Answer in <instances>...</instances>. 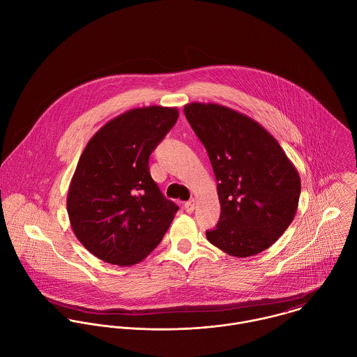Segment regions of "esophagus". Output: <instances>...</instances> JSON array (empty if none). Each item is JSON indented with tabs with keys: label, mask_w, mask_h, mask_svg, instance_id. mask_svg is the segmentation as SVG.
<instances>
[{
	"label": "esophagus",
	"mask_w": 357,
	"mask_h": 357,
	"mask_svg": "<svg viewBox=\"0 0 357 357\" xmlns=\"http://www.w3.org/2000/svg\"><path fill=\"white\" fill-rule=\"evenodd\" d=\"M195 206H196V202H195V200L186 202V203H185V211L189 213V214H192V213L195 211Z\"/></svg>",
	"instance_id": "esophagus-1"
}]
</instances>
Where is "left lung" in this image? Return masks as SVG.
<instances>
[{
    "mask_svg": "<svg viewBox=\"0 0 357 357\" xmlns=\"http://www.w3.org/2000/svg\"><path fill=\"white\" fill-rule=\"evenodd\" d=\"M185 116L204 144L216 178L220 218L206 231L237 258L268 250L292 222L301 195L296 168L257 121L230 107L193 102Z\"/></svg>",
    "mask_w": 357,
    "mask_h": 357,
    "instance_id": "left-lung-1",
    "label": "left lung"
}]
</instances>
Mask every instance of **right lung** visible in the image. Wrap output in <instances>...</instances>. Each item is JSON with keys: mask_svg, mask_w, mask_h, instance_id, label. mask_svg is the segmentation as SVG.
<instances>
[{"mask_svg": "<svg viewBox=\"0 0 357 357\" xmlns=\"http://www.w3.org/2000/svg\"><path fill=\"white\" fill-rule=\"evenodd\" d=\"M176 107L131 109L86 143L68 193V214L79 243L96 258L131 266L162 240L179 210L149 172V155L175 126Z\"/></svg>", "mask_w": 357, "mask_h": 357, "instance_id": "add662e5", "label": "right lung"}]
</instances>
